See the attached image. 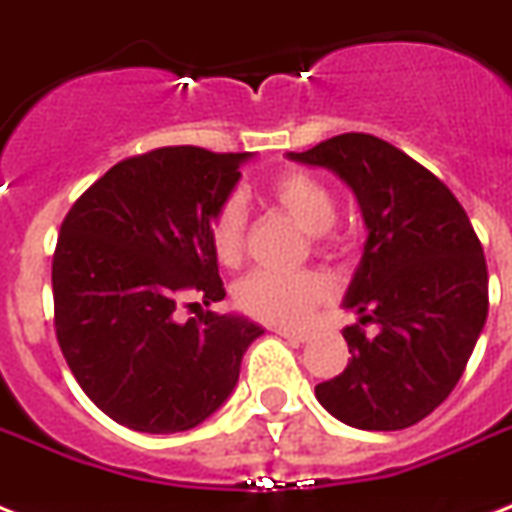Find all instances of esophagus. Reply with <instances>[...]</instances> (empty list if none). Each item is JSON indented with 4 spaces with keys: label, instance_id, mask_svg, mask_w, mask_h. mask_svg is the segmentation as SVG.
Instances as JSON below:
<instances>
[{
    "label": "esophagus",
    "instance_id": "obj_1",
    "mask_svg": "<svg viewBox=\"0 0 512 512\" xmlns=\"http://www.w3.org/2000/svg\"><path fill=\"white\" fill-rule=\"evenodd\" d=\"M279 337H287L292 342H308L311 340V332H305V329H289V327H276L273 329Z\"/></svg>",
    "mask_w": 512,
    "mask_h": 512
}]
</instances>
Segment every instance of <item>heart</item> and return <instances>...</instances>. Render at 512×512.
<instances>
[{
  "label": "heart",
  "mask_w": 512,
  "mask_h": 512,
  "mask_svg": "<svg viewBox=\"0 0 512 512\" xmlns=\"http://www.w3.org/2000/svg\"><path fill=\"white\" fill-rule=\"evenodd\" d=\"M268 193L303 231L313 233L316 247H327L329 228L337 217V201L327 185L308 172L289 170L273 177ZM244 228L247 217L239 199L223 201L209 223L212 252L228 268L244 257ZM327 295L329 281L316 271H252L233 287V303L239 311L268 324H297Z\"/></svg>",
  "instance_id": "obj_1"
}]
</instances>
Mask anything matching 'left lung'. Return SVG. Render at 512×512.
<instances>
[{"instance_id": "obj_1", "label": "left lung", "mask_w": 512, "mask_h": 512, "mask_svg": "<svg viewBox=\"0 0 512 512\" xmlns=\"http://www.w3.org/2000/svg\"><path fill=\"white\" fill-rule=\"evenodd\" d=\"M287 156L345 180L369 231L342 300L361 316L342 329L353 358L316 398L350 428H409L444 404L484 332V247L454 193L385 140L345 132Z\"/></svg>"}]
</instances>
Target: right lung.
<instances>
[{"label": "right lung", "instance_id": "add662e5", "mask_svg": "<svg viewBox=\"0 0 512 512\" xmlns=\"http://www.w3.org/2000/svg\"><path fill=\"white\" fill-rule=\"evenodd\" d=\"M249 154L170 146L114 164L68 209L52 255L55 335L90 401L140 433L215 414L263 327L244 316L180 321L223 300L209 223Z\"/></svg>", "mask_w": 512, "mask_h": 512}]
</instances>
